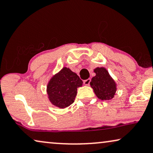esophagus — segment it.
<instances>
[{
  "label": "esophagus",
  "instance_id": "34e87169",
  "mask_svg": "<svg viewBox=\"0 0 153 153\" xmlns=\"http://www.w3.org/2000/svg\"><path fill=\"white\" fill-rule=\"evenodd\" d=\"M90 81H91V79L88 78V79H87V80H85L83 82H84L85 85H89V83H90Z\"/></svg>",
  "mask_w": 153,
  "mask_h": 153
}]
</instances>
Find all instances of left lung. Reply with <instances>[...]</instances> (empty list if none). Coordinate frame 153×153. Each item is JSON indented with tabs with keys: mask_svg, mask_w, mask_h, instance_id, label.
<instances>
[{
	"mask_svg": "<svg viewBox=\"0 0 153 153\" xmlns=\"http://www.w3.org/2000/svg\"><path fill=\"white\" fill-rule=\"evenodd\" d=\"M96 75L90 82L97 97L101 100H110L113 99L116 91L115 81L110 76L108 72L104 68L94 69Z\"/></svg>",
	"mask_w": 153,
	"mask_h": 153,
	"instance_id": "left-lung-1",
	"label": "left lung"
}]
</instances>
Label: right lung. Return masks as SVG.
<instances>
[{"label": "right lung", "mask_w": 153, "mask_h": 153, "mask_svg": "<svg viewBox=\"0 0 153 153\" xmlns=\"http://www.w3.org/2000/svg\"><path fill=\"white\" fill-rule=\"evenodd\" d=\"M82 85L78 75L64 67L48 83L47 91L50 101L60 108L68 107L74 102L77 88Z\"/></svg>", "instance_id": "obj_1"}]
</instances>
